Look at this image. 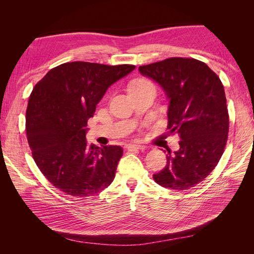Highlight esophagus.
Masks as SVG:
<instances>
[{
  "label": "esophagus",
  "instance_id": "obj_1",
  "mask_svg": "<svg viewBox=\"0 0 254 254\" xmlns=\"http://www.w3.org/2000/svg\"><path fill=\"white\" fill-rule=\"evenodd\" d=\"M125 148L128 150H143L146 147L144 145H139V144H128L125 146Z\"/></svg>",
  "mask_w": 254,
  "mask_h": 254
}]
</instances>
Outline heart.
I'll return each instance as SVG.
<instances>
[{
    "mask_svg": "<svg viewBox=\"0 0 254 254\" xmlns=\"http://www.w3.org/2000/svg\"><path fill=\"white\" fill-rule=\"evenodd\" d=\"M148 84H151L149 81L145 80V79H139V80H135L133 81L131 84H130V91L135 90V89H139L145 86H148Z\"/></svg>",
    "mask_w": 254,
    "mask_h": 254,
    "instance_id": "b5f03b06",
    "label": "heart"
}]
</instances>
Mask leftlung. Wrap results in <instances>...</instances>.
<instances>
[{"mask_svg": "<svg viewBox=\"0 0 254 254\" xmlns=\"http://www.w3.org/2000/svg\"><path fill=\"white\" fill-rule=\"evenodd\" d=\"M139 71L164 91L167 128L180 137V148L168 150L165 167L153 179L170 190L194 188L214 170L226 147L229 114L224 86L209 66L193 58H168L139 66Z\"/></svg>", "mask_w": 254, "mask_h": 254, "instance_id": "obj_1", "label": "left lung"}]
</instances>
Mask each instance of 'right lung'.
Listing matches in <instances>:
<instances>
[{"instance_id":"obj_1","label":"right lung","mask_w":254,"mask_h":254,"mask_svg":"<svg viewBox=\"0 0 254 254\" xmlns=\"http://www.w3.org/2000/svg\"><path fill=\"white\" fill-rule=\"evenodd\" d=\"M134 65L63 64L33 89L26 110V134L37 166L66 195L89 197L109 187L123 148L88 144L87 123L114 82Z\"/></svg>"}]
</instances>
